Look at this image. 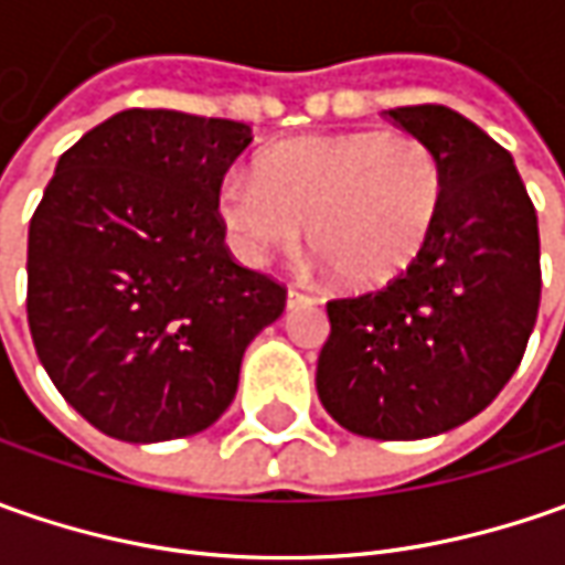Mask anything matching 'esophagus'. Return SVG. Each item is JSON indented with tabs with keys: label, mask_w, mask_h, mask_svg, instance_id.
I'll list each match as a JSON object with an SVG mask.
<instances>
[{
	"label": "esophagus",
	"mask_w": 565,
	"mask_h": 565,
	"mask_svg": "<svg viewBox=\"0 0 565 565\" xmlns=\"http://www.w3.org/2000/svg\"><path fill=\"white\" fill-rule=\"evenodd\" d=\"M315 295L301 292V289H289V295H286V305L289 308H305V305H315Z\"/></svg>",
	"instance_id": "34e87169"
}]
</instances>
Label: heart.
I'll return each instance as SVG.
<instances>
[{
    "instance_id": "1",
    "label": "heart",
    "mask_w": 565,
    "mask_h": 565,
    "mask_svg": "<svg viewBox=\"0 0 565 565\" xmlns=\"http://www.w3.org/2000/svg\"><path fill=\"white\" fill-rule=\"evenodd\" d=\"M446 201L437 150L405 131H349L270 150L257 175L232 172L220 220L242 260L308 242L349 286H380L430 242Z\"/></svg>"
}]
</instances>
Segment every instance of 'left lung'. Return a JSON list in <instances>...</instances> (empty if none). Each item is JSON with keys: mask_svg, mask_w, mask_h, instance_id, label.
Wrapping results in <instances>:
<instances>
[{"mask_svg": "<svg viewBox=\"0 0 565 565\" xmlns=\"http://www.w3.org/2000/svg\"><path fill=\"white\" fill-rule=\"evenodd\" d=\"M440 157L430 242L386 286L327 301L317 396L345 430L422 440L484 412L510 383L541 305V238L510 150L424 103L383 113Z\"/></svg>", "mask_w": 565, "mask_h": 565, "instance_id": "1", "label": "left lung"}]
</instances>
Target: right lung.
I'll return each mask as SVG.
<instances>
[{
  "label": "right lung",
  "instance_id": "right-lung-1",
  "mask_svg": "<svg viewBox=\"0 0 565 565\" xmlns=\"http://www.w3.org/2000/svg\"><path fill=\"white\" fill-rule=\"evenodd\" d=\"M242 121L125 109L68 147L28 232L33 349L97 430L157 444L235 399L248 342L286 286L226 248L220 188Z\"/></svg>",
  "mask_w": 565,
  "mask_h": 565
}]
</instances>
